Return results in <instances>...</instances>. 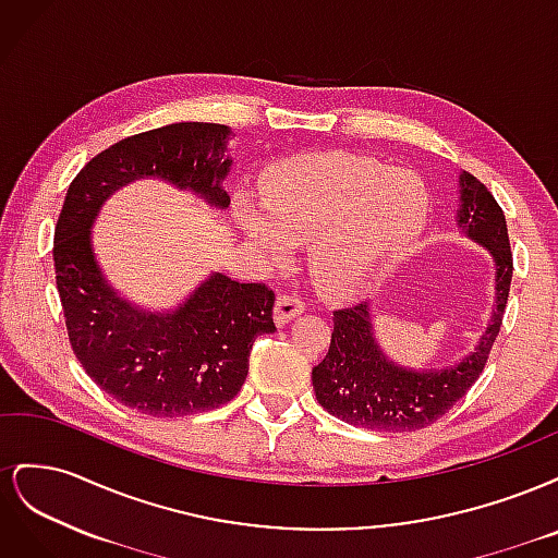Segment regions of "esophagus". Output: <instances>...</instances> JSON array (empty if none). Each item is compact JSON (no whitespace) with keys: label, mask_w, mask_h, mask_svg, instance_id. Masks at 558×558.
<instances>
[{"label":"esophagus","mask_w":558,"mask_h":558,"mask_svg":"<svg viewBox=\"0 0 558 558\" xmlns=\"http://www.w3.org/2000/svg\"><path fill=\"white\" fill-rule=\"evenodd\" d=\"M302 312H305V300L293 295V293H281L277 298V305H275V324L286 326L289 320H293Z\"/></svg>","instance_id":"obj_1"}]
</instances>
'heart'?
Masks as SVG:
<instances>
[{
    "mask_svg": "<svg viewBox=\"0 0 558 558\" xmlns=\"http://www.w3.org/2000/svg\"><path fill=\"white\" fill-rule=\"evenodd\" d=\"M234 216L272 263L289 260L298 240H312L316 283L351 298L373 289L414 244L428 195L410 170H386L349 154H314L275 165L263 179V202L242 195Z\"/></svg>",
    "mask_w": 558,
    "mask_h": 558,
    "instance_id": "1",
    "label": "heart"
}]
</instances>
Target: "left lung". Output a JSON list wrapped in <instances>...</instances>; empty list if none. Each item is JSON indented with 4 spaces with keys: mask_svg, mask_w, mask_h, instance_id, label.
Instances as JSON below:
<instances>
[{
    "mask_svg": "<svg viewBox=\"0 0 558 558\" xmlns=\"http://www.w3.org/2000/svg\"><path fill=\"white\" fill-rule=\"evenodd\" d=\"M456 223L468 240L488 248L496 263V310L477 347L447 367L412 369L388 361L373 337L369 305L332 312V337L326 359L312 369L316 400L344 424L369 430H418L447 414L477 381L500 332L512 281L508 223L486 185L463 172L459 179Z\"/></svg>",
    "mask_w": 558,
    "mask_h": 558,
    "instance_id": "8db88e82",
    "label": "left lung"
}]
</instances>
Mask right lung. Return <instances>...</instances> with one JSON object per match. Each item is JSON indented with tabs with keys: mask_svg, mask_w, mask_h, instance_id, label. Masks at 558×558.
<instances>
[{
	"mask_svg": "<svg viewBox=\"0 0 558 558\" xmlns=\"http://www.w3.org/2000/svg\"><path fill=\"white\" fill-rule=\"evenodd\" d=\"M228 125L172 123L97 154L72 181L56 226V283L66 335L88 377L125 408L150 416L214 410L238 396L258 335L275 332V293L211 272L174 310L118 298L93 253L105 202L134 179H162L226 209Z\"/></svg>",
	"mask_w": 558,
	"mask_h": 558,
	"instance_id": "obj_1",
	"label": "right lung"
}]
</instances>
